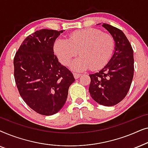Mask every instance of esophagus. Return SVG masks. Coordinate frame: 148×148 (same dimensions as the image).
<instances>
[{"label": "esophagus", "instance_id": "34e87169", "mask_svg": "<svg viewBox=\"0 0 148 148\" xmlns=\"http://www.w3.org/2000/svg\"><path fill=\"white\" fill-rule=\"evenodd\" d=\"M73 75H74L75 79H78L79 77H80L82 76V74L77 73H73Z\"/></svg>", "mask_w": 148, "mask_h": 148}]
</instances>
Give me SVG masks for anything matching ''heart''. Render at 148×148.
Segmentation results:
<instances>
[{
	"label": "heart",
	"instance_id": "heart-1",
	"mask_svg": "<svg viewBox=\"0 0 148 148\" xmlns=\"http://www.w3.org/2000/svg\"><path fill=\"white\" fill-rule=\"evenodd\" d=\"M54 50L62 64L67 66L78 51L80 57L75 60L71 67L76 71L102 69L108 63L114 50V40L110 34L94 28L75 31L68 40L58 38Z\"/></svg>",
	"mask_w": 148,
	"mask_h": 148
}]
</instances>
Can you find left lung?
Returning <instances> with one entry per match:
<instances>
[{"mask_svg": "<svg viewBox=\"0 0 148 148\" xmlns=\"http://www.w3.org/2000/svg\"><path fill=\"white\" fill-rule=\"evenodd\" d=\"M102 26L114 38V52L104 67L90 74L89 92L97 103L112 106L122 101L130 89L134 73L133 50L121 29L106 23Z\"/></svg>", "mask_w": 148, "mask_h": 148, "instance_id": "1", "label": "left lung"}]
</instances>
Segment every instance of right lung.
Instances as JSON below:
<instances>
[{"instance_id":"obj_1","label":"right lung","mask_w":148,"mask_h":148,"mask_svg":"<svg viewBox=\"0 0 148 148\" xmlns=\"http://www.w3.org/2000/svg\"><path fill=\"white\" fill-rule=\"evenodd\" d=\"M63 32L43 29L24 40L14 58V77L20 96L38 114L52 115L65 104L73 75L58 62L54 44Z\"/></svg>"}]
</instances>
